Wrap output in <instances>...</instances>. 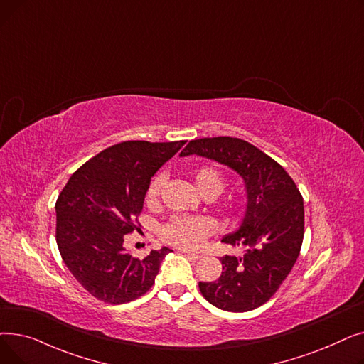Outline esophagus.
Listing matches in <instances>:
<instances>
[{
  "mask_svg": "<svg viewBox=\"0 0 364 364\" xmlns=\"http://www.w3.org/2000/svg\"><path fill=\"white\" fill-rule=\"evenodd\" d=\"M183 254L187 255L190 259H199V258H200L199 254H195V252H192V251H183Z\"/></svg>",
  "mask_w": 364,
  "mask_h": 364,
  "instance_id": "obj_1",
  "label": "esophagus"
}]
</instances>
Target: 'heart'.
Masks as SVG:
<instances>
[{"label":"heart","mask_w":364,"mask_h":364,"mask_svg":"<svg viewBox=\"0 0 364 364\" xmlns=\"http://www.w3.org/2000/svg\"><path fill=\"white\" fill-rule=\"evenodd\" d=\"M193 181L199 193L205 198H217L224 188V177L221 172L209 165H202L193 171ZM162 186V176H158L150 181L146 192V202L149 205H155L158 202ZM213 232L214 223L206 217H174L161 228V236L169 245L183 247V250H195Z\"/></svg>","instance_id":"obj_1"}]
</instances>
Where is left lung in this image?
<instances>
[{"label":"left lung","mask_w":364,"mask_h":364,"mask_svg":"<svg viewBox=\"0 0 364 364\" xmlns=\"http://www.w3.org/2000/svg\"><path fill=\"white\" fill-rule=\"evenodd\" d=\"M198 155L227 165L243 178L246 209L236 232L221 242L245 247L225 255L215 282H199L203 298L217 309L243 313L269 301L291 273L304 239V200L294 180L274 159L240 139L190 141L180 156Z\"/></svg>","instance_id":"1"}]
</instances>
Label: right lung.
I'll list each match as a JSON object with an SVG mask.
<instances>
[{
	"mask_svg": "<svg viewBox=\"0 0 364 364\" xmlns=\"http://www.w3.org/2000/svg\"><path fill=\"white\" fill-rule=\"evenodd\" d=\"M186 141H122L73 172L55 202V240L84 289L107 304L144 295L169 247L146 258L125 252L124 236L137 230L147 187Z\"/></svg>",
	"mask_w": 364,
	"mask_h": 364,
	"instance_id": "right-lung-1",
	"label": "right lung"
}]
</instances>
